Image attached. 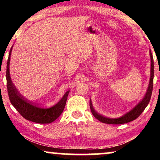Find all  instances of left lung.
Returning <instances> with one entry per match:
<instances>
[{"label":"left lung","instance_id":"obj_1","mask_svg":"<svg viewBox=\"0 0 160 160\" xmlns=\"http://www.w3.org/2000/svg\"><path fill=\"white\" fill-rule=\"evenodd\" d=\"M150 82H149V85L148 87L147 91L145 96L143 97L141 101H140L136 106L134 107L132 109L127 112L125 114L119 118H108L106 116H104L99 113H97L95 110H94V107L92 106V103L91 99H90V107L92 113L97 119H98L99 121L102 123H107V124H123L136 119L138 116L141 114L142 112L144 111V109L147 107L148 104L150 102V100L151 98L152 92V88H153V78H154V61L152 57V53L151 52V50H150Z\"/></svg>","mask_w":160,"mask_h":160}]
</instances>
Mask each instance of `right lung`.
Wrapping results in <instances>:
<instances>
[{
    "label": "right lung",
    "mask_w": 160,
    "mask_h": 160,
    "mask_svg": "<svg viewBox=\"0 0 160 160\" xmlns=\"http://www.w3.org/2000/svg\"><path fill=\"white\" fill-rule=\"evenodd\" d=\"M13 47V46H12ZM12 47L10 50L7 62L6 80L7 89L10 101L16 110L27 120L37 123H50L57 119L63 112L66 106L70 90L67 91L57 104L50 108H42L27 101L22 97L16 87L12 83L10 75V61Z\"/></svg>",
    "instance_id": "obj_1"
}]
</instances>
